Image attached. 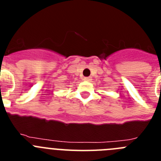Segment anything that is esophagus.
I'll use <instances>...</instances> for the list:
<instances>
[{"label":"esophagus","mask_w":161,"mask_h":161,"mask_svg":"<svg viewBox=\"0 0 161 161\" xmlns=\"http://www.w3.org/2000/svg\"><path fill=\"white\" fill-rule=\"evenodd\" d=\"M84 80H85V81H88V82H90L91 80H92V77H84Z\"/></svg>","instance_id":"obj_1"}]
</instances>
